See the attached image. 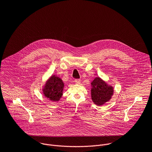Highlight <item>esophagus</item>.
I'll use <instances>...</instances> for the list:
<instances>
[{"label":"esophagus","mask_w":152,"mask_h":152,"mask_svg":"<svg viewBox=\"0 0 152 152\" xmlns=\"http://www.w3.org/2000/svg\"><path fill=\"white\" fill-rule=\"evenodd\" d=\"M75 82H76V83H77V84L80 83V79H75Z\"/></svg>","instance_id":"obj_1"}]
</instances>
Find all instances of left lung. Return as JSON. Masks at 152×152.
<instances>
[{"label":"left lung","instance_id":"left-lung-1","mask_svg":"<svg viewBox=\"0 0 152 152\" xmlns=\"http://www.w3.org/2000/svg\"><path fill=\"white\" fill-rule=\"evenodd\" d=\"M91 84V99L94 103L101 106L110 101L114 94V88L100 77H96Z\"/></svg>","mask_w":152,"mask_h":152}]
</instances>
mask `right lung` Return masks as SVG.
<instances>
[{"label":"right lung","mask_w":152,"mask_h":152,"mask_svg":"<svg viewBox=\"0 0 152 152\" xmlns=\"http://www.w3.org/2000/svg\"><path fill=\"white\" fill-rule=\"evenodd\" d=\"M64 83L59 77L52 75L46 82L42 89L45 96L53 102H58L62 96Z\"/></svg>","instance_id":"obj_1"}]
</instances>
